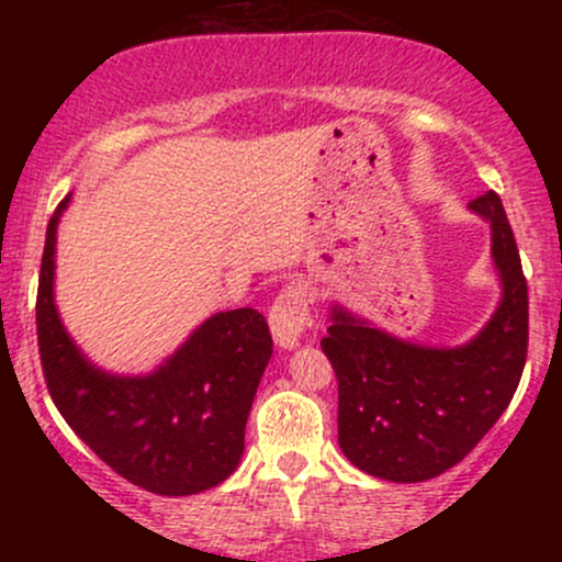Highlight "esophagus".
<instances>
[{
	"label": "esophagus",
	"mask_w": 562,
	"mask_h": 562,
	"mask_svg": "<svg viewBox=\"0 0 562 562\" xmlns=\"http://www.w3.org/2000/svg\"><path fill=\"white\" fill-rule=\"evenodd\" d=\"M269 327L277 346L293 348L299 346L303 333L312 327V308H308V293L303 285H288L277 295L269 308Z\"/></svg>",
	"instance_id": "34e87169"
}]
</instances>
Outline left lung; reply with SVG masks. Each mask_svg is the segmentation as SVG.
Here are the masks:
<instances>
[{"mask_svg":"<svg viewBox=\"0 0 562 562\" xmlns=\"http://www.w3.org/2000/svg\"><path fill=\"white\" fill-rule=\"evenodd\" d=\"M492 224L502 301L465 346L393 338L344 306L333 308L322 351L338 378V443L364 473L417 483L465 460L513 402L528 351V285L502 200L468 205Z\"/></svg>","mask_w":562,"mask_h":562,"instance_id":"8db88e82","label":"left lung"}]
</instances>
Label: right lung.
<instances>
[{
    "mask_svg": "<svg viewBox=\"0 0 562 562\" xmlns=\"http://www.w3.org/2000/svg\"><path fill=\"white\" fill-rule=\"evenodd\" d=\"M57 205L44 240L36 335L49 396L89 449L145 492L187 496L235 473L245 423L272 357L256 308L218 312L150 375H111L70 340L55 306Z\"/></svg>",
    "mask_w": 562,
    "mask_h": 562,
    "instance_id": "obj_1",
    "label": "right lung"
}]
</instances>
